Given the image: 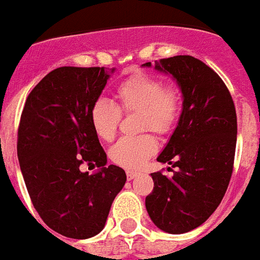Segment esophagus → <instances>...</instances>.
<instances>
[{
    "mask_svg": "<svg viewBox=\"0 0 260 260\" xmlns=\"http://www.w3.org/2000/svg\"><path fill=\"white\" fill-rule=\"evenodd\" d=\"M139 171H134V170H128L126 171V178H128V179H129V181H132V179H134V178H136L139 175Z\"/></svg>",
    "mask_w": 260,
    "mask_h": 260,
    "instance_id": "1",
    "label": "esophagus"
}]
</instances>
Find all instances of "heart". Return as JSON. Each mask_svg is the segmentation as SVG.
<instances>
[{"label": "heart", "instance_id": "b5f03b06", "mask_svg": "<svg viewBox=\"0 0 260 260\" xmlns=\"http://www.w3.org/2000/svg\"><path fill=\"white\" fill-rule=\"evenodd\" d=\"M117 104L98 100L90 109V124L94 134L104 142H112L117 134L121 113H138L139 131H152L160 136L171 134L182 112L179 87L166 85L154 75H131L114 91ZM158 150L152 134L120 139L112 148V162L125 169H138Z\"/></svg>", "mask_w": 260, "mask_h": 260}]
</instances>
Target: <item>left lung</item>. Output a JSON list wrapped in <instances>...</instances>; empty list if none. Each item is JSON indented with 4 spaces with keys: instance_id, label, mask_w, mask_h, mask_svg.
<instances>
[{
    "instance_id": "8db88e82",
    "label": "left lung",
    "mask_w": 260,
    "mask_h": 260,
    "mask_svg": "<svg viewBox=\"0 0 260 260\" xmlns=\"http://www.w3.org/2000/svg\"><path fill=\"white\" fill-rule=\"evenodd\" d=\"M155 69L177 79L183 108L158 156V162L175 171L173 177L151 174L154 190L146 197V208L158 228L185 234L209 218L228 189L238 136L236 109L224 81L200 59L178 55L160 59Z\"/></svg>"
}]
</instances>
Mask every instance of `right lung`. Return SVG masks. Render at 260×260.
<instances>
[{
    "label": "right lung",
    "mask_w": 260,
    "mask_h": 260,
    "mask_svg": "<svg viewBox=\"0 0 260 260\" xmlns=\"http://www.w3.org/2000/svg\"><path fill=\"white\" fill-rule=\"evenodd\" d=\"M113 73V70H112ZM109 78L104 67L55 69L32 89L17 132V156L35 209L58 234L87 239L105 226L125 185L90 124V109ZM100 167L93 176L80 166Z\"/></svg>",
    "instance_id": "obj_1"
}]
</instances>
